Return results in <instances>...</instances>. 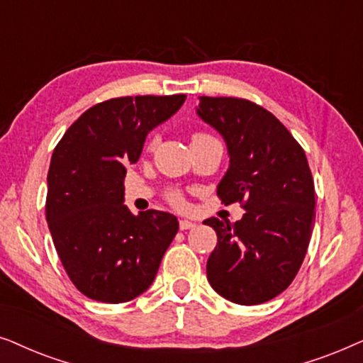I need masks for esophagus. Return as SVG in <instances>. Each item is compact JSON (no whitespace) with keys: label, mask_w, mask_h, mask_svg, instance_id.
<instances>
[{"label":"esophagus","mask_w":363,"mask_h":363,"mask_svg":"<svg viewBox=\"0 0 363 363\" xmlns=\"http://www.w3.org/2000/svg\"><path fill=\"white\" fill-rule=\"evenodd\" d=\"M194 227H196V222L187 220V219H181V220H179V229H181V230L194 229Z\"/></svg>","instance_id":"obj_1"}]
</instances>
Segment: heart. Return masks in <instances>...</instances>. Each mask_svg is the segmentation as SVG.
<instances>
[{"label": "heart", "instance_id": "heart-1", "mask_svg": "<svg viewBox=\"0 0 363 363\" xmlns=\"http://www.w3.org/2000/svg\"><path fill=\"white\" fill-rule=\"evenodd\" d=\"M207 139H214V138L209 136V134H206V133H194V134H192V138H191V144L199 143V141H207ZM154 144H156L154 141H151V143L147 144V151H152ZM167 199H169V202H171L172 206H176V207L184 206V199H182L181 192H177V191H171V192H169Z\"/></svg>", "mask_w": 363, "mask_h": 363}]
</instances>
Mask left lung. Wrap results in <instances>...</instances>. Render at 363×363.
<instances>
[{"label":"left lung","instance_id":"1","mask_svg":"<svg viewBox=\"0 0 363 363\" xmlns=\"http://www.w3.org/2000/svg\"><path fill=\"white\" fill-rule=\"evenodd\" d=\"M197 114L229 151L217 196L244 207L238 222L204 220L217 234L207 279L227 301L257 306L291 286L307 254L315 219L311 167L286 125L252 101L202 96Z\"/></svg>","mask_w":363,"mask_h":363}]
</instances>
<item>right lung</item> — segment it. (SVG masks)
I'll return each mask as SVG.
<instances>
[{
    "mask_svg": "<svg viewBox=\"0 0 363 363\" xmlns=\"http://www.w3.org/2000/svg\"><path fill=\"white\" fill-rule=\"evenodd\" d=\"M186 94L125 96L89 108L69 125L48 171L46 220L67 277L93 301L121 303L147 291L179 230L162 211L134 216L123 204L125 166L147 133Z\"/></svg>",
    "mask_w": 363,
    "mask_h": 363,
    "instance_id": "1",
    "label": "right lung"
}]
</instances>
